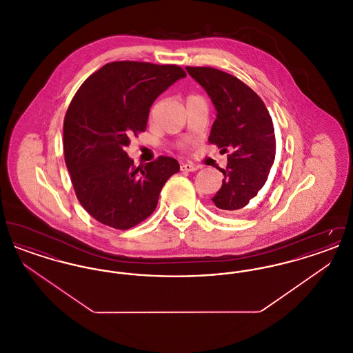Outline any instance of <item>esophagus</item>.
Listing matches in <instances>:
<instances>
[{"label":"esophagus","mask_w":353,"mask_h":353,"mask_svg":"<svg viewBox=\"0 0 353 353\" xmlns=\"http://www.w3.org/2000/svg\"><path fill=\"white\" fill-rule=\"evenodd\" d=\"M180 169H181L183 172H194V170L199 169V167L194 165V164H192V163H183V164L180 165Z\"/></svg>","instance_id":"esophagus-1"}]
</instances>
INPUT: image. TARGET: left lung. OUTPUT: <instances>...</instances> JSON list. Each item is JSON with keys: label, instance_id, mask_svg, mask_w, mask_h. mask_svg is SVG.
Wrapping results in <instances>:
<instances>
[{"label": "left lung", "instance_id": "8db88e82", "mask_svg": "<svg viewBox=\"0 0 353 353\" xmlns=\"http://www.w3.org/2000/svg\"><path fill=\"white\" fill-rule=\"evenodd\" d=\"M216 107L209 143L228 154L222 186L212 199L213 209L236 216L250 205L268 181L275 159V132L269 111L249 85L213 68H186Z\"/></svg>", "mask_w": 353, "mask_h": 353}]
</instances>
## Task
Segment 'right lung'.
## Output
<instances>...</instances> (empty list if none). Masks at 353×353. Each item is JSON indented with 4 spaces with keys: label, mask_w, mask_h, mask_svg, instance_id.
<instances>
[{
    "label": "right lung",
    "mask_w": 353,
    "mask_h": 353,
    "mask_svg": "<svg viewBox=\"0 0 353 353\" xmlns=\"http://www.w3.org/2000/svg\"><path fill=\"white\" fill-rule=\"evenodd\" d=\"M186 77L176 65L111 62L90 75L68 105L63 151L81 205L101 223L127 230L148 219L176 159L134 167L127 154L132 134L144 132L152 103Z\"/></svg>",
    "instance_id": "1"
}]
</instances>
